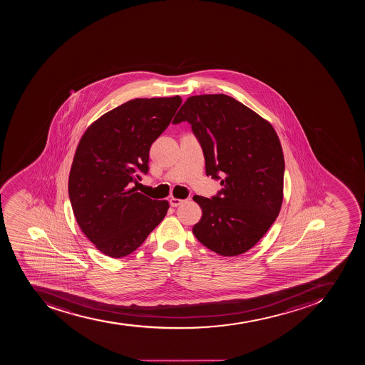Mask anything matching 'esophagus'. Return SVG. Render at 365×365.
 <instances>
[{"label":"esophagus","mask_w":365,"mask_h":365,"mask_svg":"<svg viewBox=\"0 0 365 365\" xmlns=\"http://www.w3.org/2000/svg\"><path fill=\"white\" fill-rule=\"evenodd\" d=\"M185 200H178V198H174V197H171L170 200H169V203H170L171 207H178L183 204Z\"/></svg>","instance_id":"obj_1"}]
</instances>
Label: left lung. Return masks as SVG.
I'll return each mask as SVG.
<instances>
[{"instance_id":"obj_1","label":"left lung","mask_w":365,"mask_h":365,"mask_svg":"<svg viewBox=\"0 0 365 365\" xmlns=\"http://www.w3.org/2000/svg\"><path fill=\"white\" fill-rule=\"evenodd\" d=\"M190 123L200 142L205 173L220 180L211 198L195 196L203 216L192 232L223 257L249 251L280 212L284 160L271 123L225 94L187 98L173 120Z\"/></svg>"}]
</instances>
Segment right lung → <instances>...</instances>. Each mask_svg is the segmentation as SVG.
<instances>
[{
    "label": "right lung",
    "mask_w": 365,
    "mask_h": 365,
    "mask_svg": "<svg viewBox=\"0 0 365 365\" xmlns=\"http://www.w3.org/2000/svg\"><path fill=\"white\" fill-rule=\"evenodd\" d=\"M181 103L180 96L127 101L103 114L81 138L68 197L78 225L103 255H130L167 215V200H150L132 187L148 174L150 145Z\"/></svg>",
    "instance_id": "1"
}]
</instances>
